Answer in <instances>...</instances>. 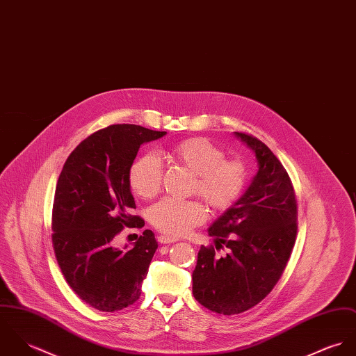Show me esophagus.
I'll return each instance as SVG.
<instances>
[{"mask_svg":"<svg viewBox=\"0 0 356 356\" xmlns=\"http://www.w3.org/2000/svg\"><path fill=\"white\" fill-rule=\"evenodd\" d=\"M157 240H159L161 244H169V243L177 241L179 238H176V237L165 236V235H159V236L157 237Z\"/></svg>","mask_w":356,"mask_h":356,"instance_id":"34e87169","label":"esophagus"}]
</instances>
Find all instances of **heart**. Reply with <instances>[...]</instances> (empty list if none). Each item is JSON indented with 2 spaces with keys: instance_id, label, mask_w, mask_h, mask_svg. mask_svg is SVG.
<instances>
[{
  "instance_id": "obj_1",
  "label": "heart",
  "mask_w": 356,
  "mask_h": 356,
  "mask_svg": "<svg viewBox=\"0 0 356 356\" xmlns=\"http://www.w3.org/2000/svg\"><path fill=\"white\" fill-rule=\"evenodd\" d=\"M168 156L195 173L194 191L213 209L227 210L241 195L247 172L236 159H225V153L204 138H188L172 145ZM162 169L153 154L135 159L128 170V183L140 197H156L161 190ZM206 207L197 199L179 200L165 197L152 206L150 222L168 236H181L206 220Z\"/></svg>"
}]
</instances>
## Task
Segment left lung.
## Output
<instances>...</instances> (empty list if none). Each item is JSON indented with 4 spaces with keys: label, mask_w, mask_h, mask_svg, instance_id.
Segmentation results:
<instances>
[{
    "label": "left lung",
    "mask_w": 356,
    "mask_h": 356,
    "mask_svg": "<svg viewBox=\"0 0 356 356\" xmlns=\"http://www.w3.org/2000/svg\"><path fill=\"white\" fill-rule=\"evenodd\" d=\"M252 150L258 170L250 186L207 229L214 247L202 245L193 272V293L206 309L240 314L265 299L282 275L291 257L298 207L292 183L281 162L259 139L235 132Z\"/></svg>",
    "instance_id": "8db88e82"
}]
</instances>
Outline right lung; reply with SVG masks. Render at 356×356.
<instances>
[{
	"instance_id": "obj_1",
	"label": "right lung",
	"mask_w": 356,
	"mask_h": 356,
	"mask_svg": "<svg viewBox=\"0 0 356 356\" xmlns=\"http://www.w3.org/2000/svg\"><path fill=\"white\" fill-rule=\"evenodd\" d=\"M163 135L135 124L109 125L84 139L60 173L51 216L56 258L74 292L99 312L122 310L139 299L159 247L150 229L127 251L113 240L124 227L145 225L129 214L135 199L128 170L139 147Z\"/></svg>"
}]
</instances>
